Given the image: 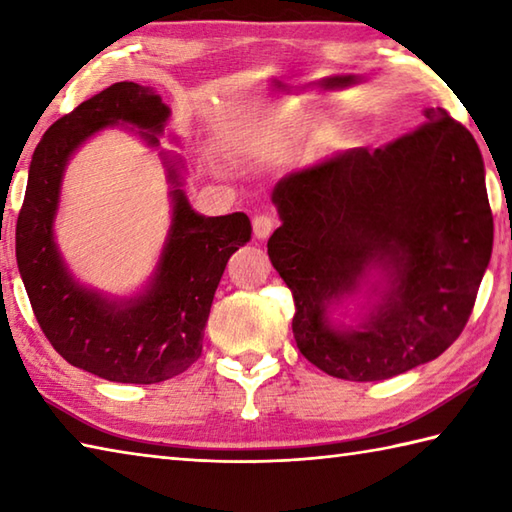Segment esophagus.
I'll return each instance as SVG.
<instances>
[{
	"label": "esophagus",
	"mask_w": 512,
	"mask_h": 512,
	"mask_svg": "<svg viewBox=\"0 0 512 512\" xmlns=\"http://www.w3.org/2000/svg\"><path fill=\"white\" fill-rule=\"evenodd\" d=\"M275 226H277V219L268 213H262L253 219V233L257 239H268L270 233L275 230Z\"/></svg>",
	"instance_id": "34e87169"
}]
</instances>
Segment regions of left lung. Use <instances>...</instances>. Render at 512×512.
Instances as JSON below:
<instances>
[{"label":"left lung","instance_id":"left-lung-1","mask_svg":"<svg viewBox=\"0 0 512 512\" xmlns=\"http://www.w3.org/2000/svg\"><path fill=\"white\" fill-rule=\"evenodd\" d=\"M268 257L295 299L299 353L348 382L433 362L462 333L493 253L475 137L444 108L384 148L279 179ZM364 296L353 325L334 310Z\"/></svg>","mask_w":512,"mask_h":512}]
</instances>
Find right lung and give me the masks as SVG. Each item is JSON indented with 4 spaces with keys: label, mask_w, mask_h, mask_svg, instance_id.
<instances>
[{
    "label": "right lung",
    "mask_w": 512,
    "mask_h": 512,
    "mask_svg": "<svg viewBox=\"0 0 512 512\" xmlns=\"http://www.w3.org/2000/svg\"><path fill=\"white\" fill-rule=\"evenodd\" d=\"M168 117L162 97L135 82L86 99L37 144L17 217V266L39 326L68 364L108 382L157 384L197 362L219 279L253 233L244 213L206 217L193 210L182 190V157L162 150L173 213L146 286L130 297H108L70 273L55 242L70 157L99 130L119 124L157 148Z\"/></svg>",
    "instance_id": "add662e5"
}]
</instances>
